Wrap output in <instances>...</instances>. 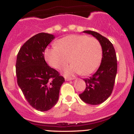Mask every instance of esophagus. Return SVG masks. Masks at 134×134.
<instances>
[{"label":"esophagus","mask_w":134,"mask_h":134,"mask_svg":"<svg viewBox=\"0 0 134 134\" xmlns=\"http://www.w3.org/2000/svg\"><path fill=\"white\" fill-rule=\"evenodd\" d=\"M74 78V77H65V79L66 81H70V80H73Z\"/></svg>","instance_id":"34e87169"}]
</instances>
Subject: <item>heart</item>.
Here are the masks:
<instances>
[{
	"instance_id": "b5f03b06",
	"label": "heart",
	"mask_w": 134,
	"mask_h": 134,
	"mask_svg": "<svg viewBox=\"0 0 134 134\" xmlns=\"http://www.w3.org/2000/svg\"><path fill=\"white\" fill-rule=\"evenodd\" d=\"M45 50V58L50 66L64 68L70 59L72 64L64 69V74L72 76L81 73L86 76L94 72L102 59V46L97 39L85 35H70L62 38Z\"/></svg>"
}]
</instances>
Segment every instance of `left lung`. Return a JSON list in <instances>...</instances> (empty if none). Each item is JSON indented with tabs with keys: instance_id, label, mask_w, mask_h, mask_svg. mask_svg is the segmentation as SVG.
<instances>
[{
	"instance_id": "left-lung-1",
	"label": "left lung",
	"mask_w": 134,
	"mask_h": 134,
	"mask_svg": "<svg viewBox=\"0 0 134 134\" xmlns=\"http://www.w3.org/2000/svg\"><path fill=\"white\" fill-rule=\"evenodd\" d=\"M99 41L102 49V58L96 72L84 79L86 89L79 97L85 103L98 105L104 102L112 93L117 73V58L115 49L109 39L96 32L85 30Z\"/></svg>"
}]
</instances>
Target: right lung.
I'll use <instances>...</instances> for the list:
<instances>
[{"mask_svg": "<svg viewBox=\"0 0 134 134\" xmlns=\"http://www.w3.org/2000/svg\"><path fill=\"white\" fill-rule=\"evenodd\" d=\"M55 36L39 33L29 39L17 55V83L30 105L40 111H46L57 104L60 89L65 81L57 70L44 60V51Z\"/></svg>", "mask_w": 134, "mask_h": 134, "instance_id": "right-lung-1", "label": "right lung"}]
</instances>
